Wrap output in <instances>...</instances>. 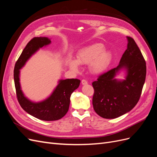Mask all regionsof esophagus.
<instances>
[{"mask_svg":"<svg viewBox=\"0 0 157 157\" xmlns=\"http://www.w3.org/2000/svg\"><path fill=\"white\" fill-rule=\"evenodd\" d=\"M81 83H82V84H83V85H86V84H88V82H87L86 80H85V79H82V81H81Z\"/></svg>","mask_w":157,"mask_h":157,"instance_id":"obj_1","label":"esophagus"}]
</instances>
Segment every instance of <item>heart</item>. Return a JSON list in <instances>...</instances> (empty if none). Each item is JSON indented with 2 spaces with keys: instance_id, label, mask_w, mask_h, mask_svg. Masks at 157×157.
<instances>
[{
  "instance_id": "heart-1",
  "label": "heart",
  "mask_w": 157,
  "mask_h": 157,
  "mask_svg": "<svg viewBox=\"0 0 157 157\" xmlns=\"http://www.w3.org/2000/svg\"><path fill=\"white\" fill-rule=\"evenodd\" d=\"M101 44H94L80 50L77 55V61H69L71 68L78 70V63L89 65L90 69L94 73H100L105 71L110 63L112 56L109 52L103 50Z\"/></svg>"
}]
</instances>
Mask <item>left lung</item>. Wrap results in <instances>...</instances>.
Segmentation results:
<instances>
[{"instance_id": "8db88e82", "label": "left lung", "mask_w": 157, "mask_h": 157, "mask_svg": "<svg viewBox=\"0 0 157 157\" xmlns=\"http://www.w3.org/2000/svg\"><path fill=\"white\" fill-rule=\"evenodd\" d=\"M127 49L116 68L99 75L92 82L94 111L104 118H115L129 112L140 98L146 77V63L141 52L130 36H127ZM127 70L126 80L114 79L118 70Z\"/></svg>"}]
</instances>
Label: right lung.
<instances>
[{
	"label": "right lung",
	"instance_id": "add662e5",
	"mask_svg": "<svg viewBox=\"0 0 157 157\" xmlns=\"http://www.w3.org/2000/svg\"><path fill=\"white\" fill-rule=\"evenodd\" d=\"M50 42V40L46 37L33 38L23 49L13 70L16 96L20 105L29 115L46 121L59 120L66 115L69 110L71 95L79 86L80 82V80L77 78L61 80L51 96L39 103H33L24 96L20 84V69L36 51Z\"/></svg>",
	"mask_w": 157,
	"mask_h": 157
}]
</instances>
